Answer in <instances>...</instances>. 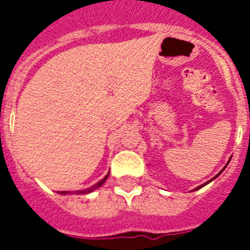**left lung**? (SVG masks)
Returning a JSON list of instances; mask_svg holds the SVG:
<instances>
[{"label":"left lung","instance_id":"8db88e82","mask_svg":"<svg viewBox=\"0 0 250 250\" xmlns=\"http://www.w3.org/2000/svg\"><path fill=\"white\" fill-rule=\"evenodd\" d=\"M229 161H230V160H229ZM229 161H228V163H227V165H228V164H229ZM227 165H225V167H223V169H222V171H220V173H218V174H216V175H215V176H214V178H213V179H210V180H209V182L204 183V184H202V185H200V187H196V188H195V190H198V189H200V188L205 187V185H207V184H209V183H210V182H213L214 179H216V178H218V176H219V175H220V174H222V173H223V171H224V169H225V167H227Z\"/></svg>","mask_w":250,"mask_h":250}]
</instances>
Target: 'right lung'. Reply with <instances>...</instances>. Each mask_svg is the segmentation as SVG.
Returning <instances> with one entry per match:
<instances>
[{
  "label": "right lung",
  "mask_w": 250,
  "mask_h": 250,
  "mask_svg": "<svg viewBox=\"0 0 250 250\" xmlns=\"http://www.w3.org/2000/svg\"><path fill=\"white\" fill-rule=\"evenodd\" d=\"M109 174H110V173L106 174V175L104 176L103 179H101L100 182H98L95 185H92V187L87 188V189H83V190H76V191H57V193H59V194H62V195H66V194H77V195H79V194H89V193H92V191L96 190L98 188H100L101 185H103L104 183L106 182V179L109 178Z\"/></svg>",
  "instance_id": "right-lung-1"
}]
</instances>
